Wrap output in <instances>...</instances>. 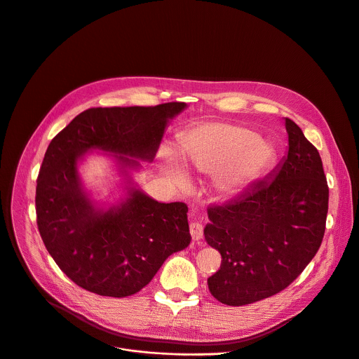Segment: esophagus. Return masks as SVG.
I'll return each mask as SVG.
<instances>
[{
    "instance_id": "1",
    "label": "esophagus",
    "mask_w": 359,
    "mask_h": 359,
    "mask_svg": "<svg viewBox=\"0 0 359 359\" xmlns=\"http://www.w3.org/2000/svg\"><path fill=\"white\" fill-rule=\"evenodd\" d=\"M190 233L194 241H200L203 238V225L200 222H191L190 224Z\"/></svg>"
}]
</instances>
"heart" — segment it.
<instances>
[{
  "instance_id": "1",
  "label": "heart",
  "mask_w": 359,
  "mask_h": 359,
  "mask_svg": "<svg viewBox=\"0 0 359 359\" xmlns=\"http://www.w3.org/2000/svg\"><path fill=\"white\" fill-rule=\"evenodd\" d=\"M177 155L182 164L169 149H163L159 158V170L173 189L190 186L187 168L194 173L211 175V184L218 193L236 196L268 172L275 159V149L247 127L204 123L180 137Z\"/></svg>"
}]
</instances>
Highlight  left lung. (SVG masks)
I'll return each mask as SVG.
<instances>
[{
  "mask_svg": "<svg viewBox=\"0 0 359 359\" xmlns=\"http://www.w3.org/2000/svg\"><path fill=\"white\" fill-rule=\"evenodd\" d=\"M287 155L241 196L207 208L205 241L221 254L210 293L245 306L287 287L317 254L328 211V186L318 151L285 118Z\"/></svg>",
  "mask_w": 359,
  "mask_h": 359,
  "instance_id": "8db88e82",
  "label": "left lung"
}]
</instances>
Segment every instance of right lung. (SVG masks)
<instances>
[{
  "label": "right lung",
  "instance_id": "obj_1",
  "mask_svg": "<svg viewBox=\"0 0 359 359\" xmlns=\"http://www.w3.org/2000/svg\"><path fill=\"white\" fill-rule=\"evenodd\" d=\"M186 108H90L49 144L36 184L38 228L50 257L77 286L100 296L135 294L168 257L190 244L187 205L156 201L133 177L140 161H154L169 121ZM94 150L108 153L122 177L125 196L115 203L94 201L82 184L78 166Z\"/></svg>",
  "mask_w": 359,
  "mask_h": 359
}]
</instances>
